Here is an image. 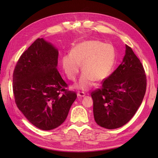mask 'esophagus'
Masks as SVG:
<instances>
[{
	"mask_svg": "<svg viewBox=\"0 0 158 158\" xmlns=\"http://www.w3.org/2000/svg\"><path fill=\"white\" fill-rule=\"evenodd\" d=\"M85 93L83 92H78L77 93V96L79 97V98H82V97H84L85 96Z\"/></svg>",
	"mask_w": 158,
	"mask_h": 158,
	"instance_id": "1",
	"label": "esophagus"
}]
</instances>
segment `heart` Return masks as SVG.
Listing matches in <instances>:
<instances>
[{
	"instance_id": "b5f03b06",
	"label": "heart",
	"mask_w": 158,
	"mask_h": 158,
	"mask_svg": "<svg viewBox=\"0 0 158 158\" xmlns=\"http://www.w3.org/2000/svg\"><path fill=\"white\" fill-rule=\"evenodd\" d=\"M115 60L116 52L112 45L90 40L75 45L71 52L62 56L61 64L66 77L73 81L77 79L82 64L83 73L75 87L88 90L94 80L102 81L110 75Z\"/></svg>"
}]
</instances>
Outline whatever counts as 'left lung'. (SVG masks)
I'll list each match as a JSON object with an SVG mask.
<instances>
[{
	"label": "left lung",
	"mask_w": 158,
	"mask_h": 158,
	"mask_svg": "<svg viewBox=\"0 0 158 158\" xmlns=\"http://www.w3.org/2000/svg\"><path fill=\"white\" fill-rule=\"evenodd\" d=\"M126 48L122 64L91 94L96 122L106 129L118 128L128 122L145 94V69L132 48L127 45Z\"/></svg>",
	"instance_id": "8db88e82"
}]
</instances>
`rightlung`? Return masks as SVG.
Listing matches in <instances>:
<instances>
[{"mask_svg":"<svg viewBox=\"0 0 158 158\" xmlns=\"http://www.w3.org/2000/svg\"><path fill=\"white\" fill-rule=\"evenodd\" d=\"M58 51L37 39L19 57L13 74L15 102L30 122L43 130L64 122L77 94L66 89L58 66Z\"/></svg>","mask_w":158,"mask_h":158,"instance_id":"1","label":"right lung"}]
</instances>
